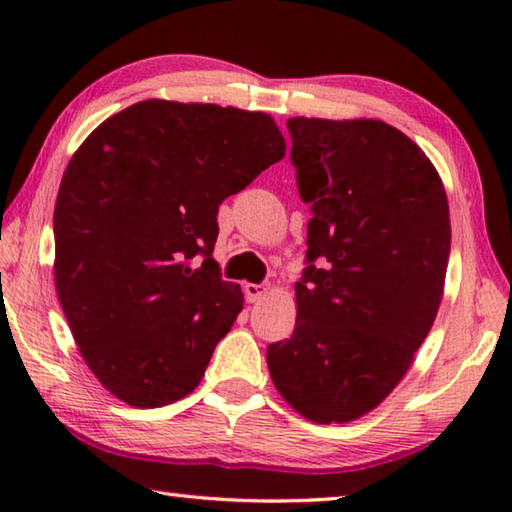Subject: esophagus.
<instances>
[{"label":"esophagus","instance_id":"obj_1","mask_svg":"<svg viewBox=\"0 0 512 512\" xmlns=\"http://www.w3.org/2000/svg\"><path fill=\"white\" fill-rule=\"evenodd\" d=\"M242 290H245V299L249 303H254V301L265 297L267 285L265 283H245V285H242Z\"/></svg>","mask_w":512,"mask_h":512}]
</instances>
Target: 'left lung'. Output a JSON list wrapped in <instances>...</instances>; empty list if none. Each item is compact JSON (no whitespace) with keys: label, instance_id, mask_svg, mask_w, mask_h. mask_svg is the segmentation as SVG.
I'll return each instance as SVG.
<instances>
[{"label":"left lung","instance_id":"1","mask_svg":"<svg viewBox=\"0 0 512 512\" xmlns=\"http://www.w3.org/2000/svg\"><path fill=\"white\" fill-rule=\"evenodd\" d=\"M288 130L308 267L294 333L267 346V366L301 416L348 423L396 389L432 330L450 206L432 161L389 123L294 116Z\"/></svg>","mask_w":512,"mask_h":512}]
</instances>
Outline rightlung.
Listing matches in <instances>:
<instances>
[{
    "mask_svg": "<svg viewBox=\"0 0 512 512\" xmlns=\"http://www.w3.org/2000/svg\"><path fill=\"white\" fill-rule=\"evenodd\" d=\"M285 157L270 114L141 101L83 141L62 175L56 290L80 355L130 407L200 384L242 310L213 261L218 206Z\"/></svg>",
    "mask_w": 512,
    "mask_h": 512,
    "instance_id": "obj_1",
    "label": "right lung"
}]
</instances>
